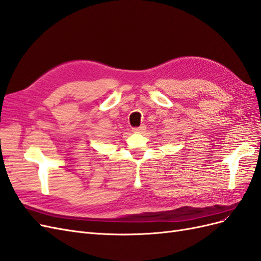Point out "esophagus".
I'll use <instances>...</instances> for the list:
<instances>
[{"mask_svg": "<svg viewBox=\"0 0 261 261\" xmlns=\"http://www.w3.org/2000/svg\"><path fill=\"white\" fill-rule=\"evenodd\" d=\"M145 130H146V125H141V126H139V127L133 128V132L136 134H143Z\"/></svg>", "mask_w": 261, "mask_h": 261, "instance_id": "1", "label": "esophagus"}]
</instances>
